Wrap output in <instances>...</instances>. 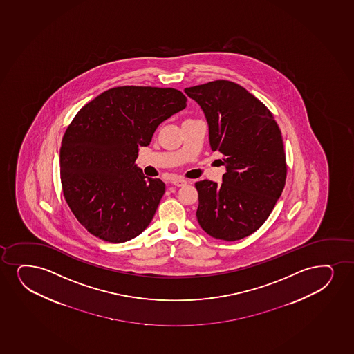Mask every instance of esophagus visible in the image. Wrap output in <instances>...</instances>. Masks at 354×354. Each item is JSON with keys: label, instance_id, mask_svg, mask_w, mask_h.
<instances>
[{"label": "esophagus", "instance_id": "esophagus-1", "mask_svg": "<svg viewBox=\"0 0 354 354\" xmlns=\"http://www.w3.org/2000/svg\"><path fill=\"white\" fill-rule=\"evenodd\" d=\"M171 183L175 185V186H178V187H183L185 185H187V180L185 179H173L171 180Z\"/></svg>", "mask_w": 354, "mask_h": 354}]
</instances>
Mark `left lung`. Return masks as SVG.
<instances>
[{"label":"left lung","instance_id":"obj_1","mask_svg":"<svg viewBox=\"0 0 354 354\" xmlns=\"http://www.w3.org/2000/svg\"><path fill=\"white\" fill-rule=\"evenodd\" d=\"M209 125V147L222 153V183H196V219L214 239L237 241L257 232L271 214L286 179L278 124L261 101L240 84L217 80L186 88Z\"/></svg>","mask_w":354,"mask_h":354}]
</instances>
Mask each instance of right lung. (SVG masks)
<instances>
[{
	"label": "right lung",
	"mask_w": 354,
	"mask_h": 354,
	"mask_svg": "<svg viewBox=\"0 0 354 354\" xmlns=\"http://www.w3.org/2000/svg\"><path fill=\"white\" fill-rule=\"evenodd\" d=\"M174 88H112L83 106L66 129L62 187L70 209L92 235L122 243L145 232L166 185L136 165L158 125L186 107Z\"/></svg>",
	"instance_id": "add662e5"
}]
</instances>
